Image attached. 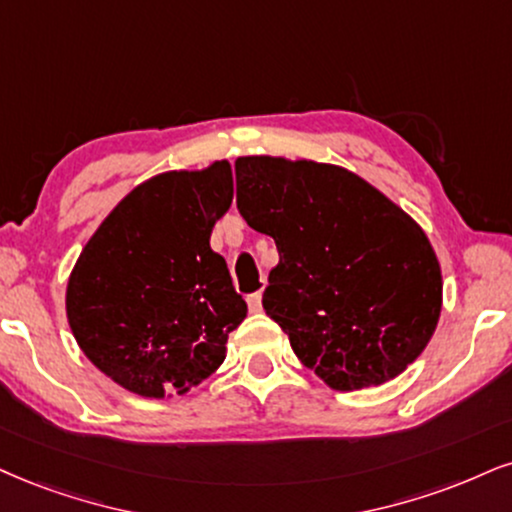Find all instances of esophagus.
Listing matches in <instances>:
<instances>
[{
  "label": "esophagus",
  "mask_w": 512,
  "mask_h": 512,
  "mask_svg": "<svg viewBox=\"0 0 512 512\" xmlns=\"http://www.w3.org/2000/svg\"><path fill=\"white\" fill-rule=\"evenodd\" d=\"M261 299H263V296H261V292H254V294H249V296H246V306H249V311L251 313H258V311H261Z\"/></svg>",
  "instance_id": "esophagus-1"
}]
</instances>
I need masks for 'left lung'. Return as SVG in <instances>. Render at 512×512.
<instances>
[{"instance_id": "left-lung-1", "label": "left lung", "mask_w": 512, "mask_h": 512, "mask_svg": "<svg viewBox=\"0 0 512 512\" xmlns=\"http://www.w3.org/2000/svg\"><path fill=\"white\" fill-rule=\"evenodd\" d=\"M237 208L275 239L263 308L327 387H380L425 351L441 313V268L403 208L351 170L239 156Z\"/></svg>"}]
</instances>
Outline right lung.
Segmentation results:
<instances>
[{
	"instance_id": "right-lung-1",
	"label": "right lung",
	"mask_w": 512,
	"mask_h": 512,
	"mask_svg": "<svg viewBox=\"0 0 512 512\" xmlns=\"http://www.w3.org/2000/svg\"><path fill=\"white\" fill-rule=\"evenodd\" d=\"M232 192L227 161L154 175L113 208L75 261L66 287L75 342L132 394H187L225 361L246 304L211 249V230Z\"/></svg>"
}]
</instances>
